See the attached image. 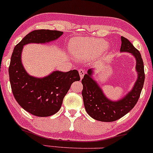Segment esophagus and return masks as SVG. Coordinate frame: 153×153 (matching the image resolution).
Listing matches in <instances>:
<instances>
[{"label": "esophagus", "instance_id": "34e87169", "mask_svg": "<svg viewBox=\"0 0 153 153\" xmlns=\"http://www.w3.org/2000/svg\"><path fill=\"white\" fill-rule=\"evenodd\" d=\"M78 72H79V75H80V78H83V76H84V75H85V71H83V70H82V69H80L78 71Z\"/></svg>", "mask_w": 153, "mask_h": 153}]
</instances>
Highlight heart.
<instances>
[{
	"label": "heart",
	"instance_id": "obj_1",
	"mask_svg": "<svg viewBox=\"0 0 153 153\" xmlns=\"http://www.w3.org/2000/svg\"><path fill=\"white\" fill-rule=\"evenodd\" d=\"M104 40L94 38H77L70 43L71 53L78 59H89L97 55L106 46Z\"/></svg>",
	"mask_w": 153,
	"mask_h": 153
}]
</instances>
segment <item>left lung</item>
Instances as JSON below:
<instances>
[{"label": "left lung", "instance_id": "obj_1", "mask_svg": "<svg viewBox=\"0 0 153 153\" xmlns=\"http://www.w3.org/2000/svg\"><path fill=\"white\" fill-rule=\"evenodd\" d=\"M121 39V52L132 54L137 60L136 70L138 73V78L132 90L120 101L114 102L106 99L98 84L91 78L93 73L91 69L88 70L87 74L84 75L81 81L82 96L85 110L92 118L101 122H114L127 114L136 105L143 88L145 71L140 52L127 38L122 36Z\"/></svg>", "mask_w": 153, "mask_h": 153}]
</instances>
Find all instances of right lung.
Here are the masks:
<instances>
[{
	"label": "right lung",
	"mask_w": 153,
	"mask_h": 153,
	"mask_svg": "<svg viewBox=\"0 0 153 153\" xmlns=\"http://www.w3.org/2000/svg\"><path fill=\"white\" fill-rule=\"evenodd\" d=\"M62 31L37 29L26 35L14 47L9 68V79L15 99L21 106L36 117H50L59 110L63 99L73 82L80 80L78 71H55L44 78L30 76L21 60L24 45L45 43L57 39Z\"/></svg>",
	"instance_id": "add662e5"
}]
</instances>
